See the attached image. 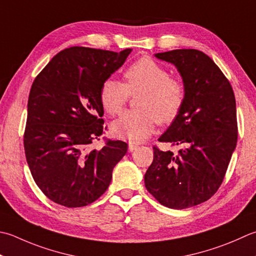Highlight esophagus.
Listing matches in <instances>:
<instances>
[{
    "label": "esophagus",
    "mask_w": 256,
    "mask_h": 256,
    "mask_svg": "<svg viewBox=\"0 0 256 256\" xmlns=\"http://www.w3.org/2000/svg\"><path fill=\"white\" fill-rule=\"evenodd\" d=\"M138 146L136 144H134V143H130L128 144V151L130 152H133V151H135V150H136Z\"/></svg>",
    "instance_id": "obj_1"
}]
</instances>
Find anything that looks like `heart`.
<instances>
[{
	"mask_svg": "<svg viewBox=\"0 0 256 256\" xmlns=\"http://www.w3.org/2000/svg\"><path fill=\"white\" fill-rule=\"evenodd\" d=\"M124 83L108 78L100 90V100L105 112L115 116L123 111L130 94H140L135 100L138 108L124 113L112 123V132L133 143L142 142L151 135L156 120L161 124L173 122L185 102L184 83L170 76L163 65L151 58H141L125 70Z\"/></svg>",
	"mask_w": 256,
	"mask_h": 256,
	"instance_id": "1",
	"label": "heart"
}]
</instances>
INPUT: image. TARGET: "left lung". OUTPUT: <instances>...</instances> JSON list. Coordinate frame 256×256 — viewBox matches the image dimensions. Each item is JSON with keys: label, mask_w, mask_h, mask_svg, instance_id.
Returning <instances> with one entry per match:
<instances>
[{"label": "left lung", "mask_w": 256, "mask_h": 256, "mask_svg": "<svg viewBox=\"0 0 256 256\" xmlns=\"http://www.w3.org/2000/svg\"><path fill=\"white\" fill-rule=\"evenodd\" d=\"M181 74L185 102L160 142L182 146L178 154L154 146L145 188L162 205L183 210L201 204L223 182L238 142L236 104L228 80L213 60L192 48L156 53Z\"/></svg>", "instance_id": "left-lung-1"}]
</instances>
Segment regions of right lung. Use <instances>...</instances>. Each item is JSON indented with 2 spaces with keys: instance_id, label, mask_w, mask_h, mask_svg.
Masks as SVG:
<instances>
[{
  "instance_id": "obj_1",
  "label": "right lung",
  "mask_w": 256,
  "mask_h": 256,
  "mask_svg": "<svg viewBox=\"0 0 256 256\" xmlns=\"http://www.w3.org/2000/svg\"><path fill=\"white\" fill-rule=\"evenodd\" d=\"M131 52L65 48L35 78L24 150L35 183L51 201L82 208L96 201L111 183L128 144L108 140L101 150L92 148L106 128L100 90Z\"/></svg>"
}]
</instances>
